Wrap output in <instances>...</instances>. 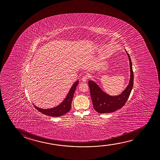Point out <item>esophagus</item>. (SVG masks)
Segmentation results:
<instances>
[{
	"instance_id": "obj_1",
	"label": "esophagus",
	"mask_w": 160,
	"mask_h": 160,
	"mask_svg": "<svg viewBox=\"0 0 160 160\" xmlns=\"http://www.w3.org/2000/svg\"><path fill=\"white\" fill-rule=\"evenodd\" d=\"M89 78V76L87 75H85L82 78V81L85 82L87 81V80Z\"/></svg>"
}]
</instances>
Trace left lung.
Listing matches in <instances>:
<instances>
[{
    "instance_id": "1",
    "label": "left lung",
    "mask_w": 160,
    "mask_h": 160,
    "mask_svg": "<svg viewBox=\"0 0 160 160\" xmlns=\"http://www.w3.org/2000/svg\"><path fill=\"white\" fill-rule=\"evenodd\" d=\"M126 52L129 61L130 79L128 85L121 94L112 96L104 92L96 82L93 80L88 81L93 107L99 113H112L121 109L125 104L130 95L133 86L134 75L130 56L126 50Z\"/></svg>"
}]
</instances>
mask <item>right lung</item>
<instances>
[{
	"label": "right lung",
	"mask_w": 160,
	"mask_h": 160,
	"mask_svg": "<svg viewBox=\"0 0 160 160\" xmlns=\"http://www.w3.org/2000/svg\"><path fill=\"white\" fill-rule=\"evenodd\" d=\"M78 82H79V80H77L72 84L65 98L60 104L56 106L55 107L48 108V109H43V108L37 107V106L34 105V104H33L37 110H38L39 112L45 115L50 116V117H58L63 115L66 113H68V111L71 109V102L72 100L75 90L76 89V87L78 86Z\"/></svg>",
	"instance_id": "add662e5"
}]
</instances>
